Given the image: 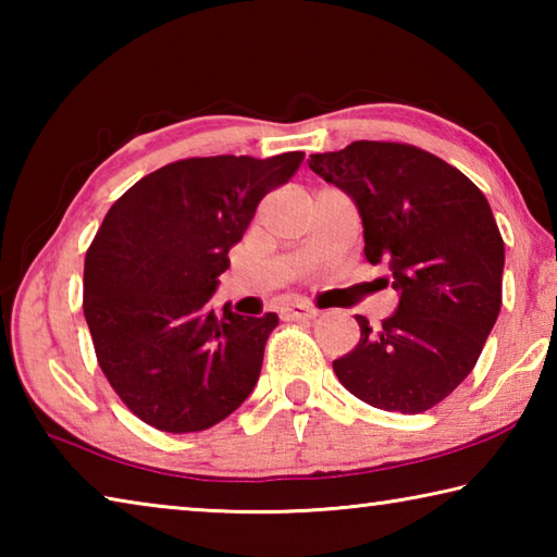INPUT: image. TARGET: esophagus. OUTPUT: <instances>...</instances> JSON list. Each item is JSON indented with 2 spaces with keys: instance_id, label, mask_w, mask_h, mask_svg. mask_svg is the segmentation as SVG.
Returning a JSON list of instances; mask_svg holds the SVG:
<instances>
[{
  "instance_id": "1",
  "label": "esophagus",
  "mask_w": 557,
  "mask_h": 557,
  "mask_svg": "<svg viewBox=\"0 0 557 557\" xmlns=\"http://www.w3.org/2000/svg\"><path fill=\"white\" fill-rule=\"evenodd\" d=\"M280 319H285V322H292V319H312L317 317V312L305 301H285V305H280L277 309Z\"/></svg>"
}]
</instances>
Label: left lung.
<instances>
[{"label":"left lung","mask_w":557,"mask_h":557,"mask_svg":"<svg viewBox=\"0 0 557 557\" xmlns=\"http://www.w3.org/2000/svg\"><path fill=\"white\" fill-rule=\"evenodd\" d=\"M307 162L351 196L366 260L388 265L400 292L379 329L356 314L361 338L334 361L336 379L373 408H435L474 369L502 309L504 238L492 206L457 166L412 145L358 139Z\"/></svg>","instance_id":"obj_1"}]
</instances>
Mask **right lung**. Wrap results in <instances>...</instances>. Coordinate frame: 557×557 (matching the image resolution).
I'll use <instances>...</instances> for the list:
<instances>
[{"instance_id":"right-lung-1","label":"right lung","mask_w":557,"mask_h":557,"mask_svg":"<svg viewBox=\"0 0 557 557\" xmlns=\"http://www.w3.org/2000/svg\"><path fill=\"white\" fill-rule=\"evenodd\" d=\"M301 152L178 159L110 206L83 270V312L120 400L162 432H201L256 388L277 314L211 309L228 250Z\"/></svg>"}]
</instances>
